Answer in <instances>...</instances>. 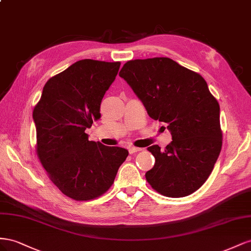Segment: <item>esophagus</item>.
Instances as JSON below:
<instances>
[{
  "instance_id": "obj_1",
  "label": "esophagus",
  "mask_w": 251,
  "mask_h": 251,
  "mask_svg": "<svg viewBox=\"0 0 251 251\" xmlns=\"http://www.w3.org/2000/svg\"><path fill=\"white\" fill-rule=\"evenodd\" d=\"M142 148H139V147H134V146H129L128 147V151H129V153H134V152H138V151H141Z\"/></svg>"
}]
</instances>
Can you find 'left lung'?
I'll list each match as a JSON object with an SVG mask.
<instances>
[{
    "label": "left lung",
    "instance_id": "1",
    "mask_svg": "<svg viewBox=\"0 0 251 251\" xmlns=\"http://www.w3.org/2000/svg\"><path fill=\"white\" fill-rule=\"evenodd\" d=\"M149 117L167 123L173 141L161 150L145 176L161 195H191L210 176L222 148L220 105L199 74L169 58L133 60L120 71Z\"/></svg>",
    "mask_w": 251,
    "mask_h": 251
}]
</instances>
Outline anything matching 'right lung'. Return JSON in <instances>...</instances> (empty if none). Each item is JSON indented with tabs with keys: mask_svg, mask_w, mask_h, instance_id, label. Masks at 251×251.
Listing matches in <instances>:
<instances>
[{
	"mask_svg": "<svg viewBox=\"0 0 251 251\" xmlns=\"http://www.w3.org/2000/svg\"><path fill=\"white\" fill-rule=\"evenodd\" d=\"M120 62L85 59L45 84L32 118L37 152L50 180L64 195L88 201L110 188L128 150L88 140L85 132L101 118L100 106Z\"/></svg>",
	"mask_w": 251,
	"mask_h": 251,
	"instance_id": "right-lung-1",
	"label": "right lung"
}]
</instances>
